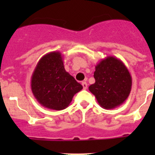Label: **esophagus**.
Returning <instances> with one entry per match:
<instances>
[{
    "label": "esophagus",
    "mask_w": 155,
    "mask_h": 155,
    "mask_svg": "<svg viewBox=\"0 0 155 155\" xmlns=\"http://www.w3.org/2000/svg\"><path fill=\"white\" fill-rule=\"evenodd\" d=\"M82 86H83V88H84V89H87V83H86L85 81L82 82Z\"/></svg>",
    "instance_id": "obj_1"
}]
</instances>
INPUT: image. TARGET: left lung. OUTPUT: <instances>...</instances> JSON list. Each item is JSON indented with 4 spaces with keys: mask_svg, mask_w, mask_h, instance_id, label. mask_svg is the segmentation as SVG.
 <instances>
[{
    "mask_svg": "<svg viewBox=\"0 0 155 155\" xmlns=\"http://www.w3.org/2000/svg\"><path fill=\"white\" fill-rule=\"evenodd\" d=\"M95 82L88 89L101 107L113 109L124 103L132 87V78L125 64L115 57H107L95 66Z\"/></svg>",
    "mask_w": 155,
    "mask_h": 155,
    "instance_id": "8db88e82",
    "label": "left lung"
}]
</instances>
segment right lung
<instances>
[{
  "label": "right lung",
  "instance_id": "1",
  "mask_svg": "<svg viewBox=\"0 0 155 155\" xmlns=\"http://www.w3.org/2000/svg\"><path fill=\"white\" fill-rule=\"evenodd\" d=\"M31 88L43 107L62 110L83 87L66 71L61 52L54 51L39 60L31 75Z\"/></svg>",
  "mask_w": 155,
  "mask_h": 155
}]
</instances>
